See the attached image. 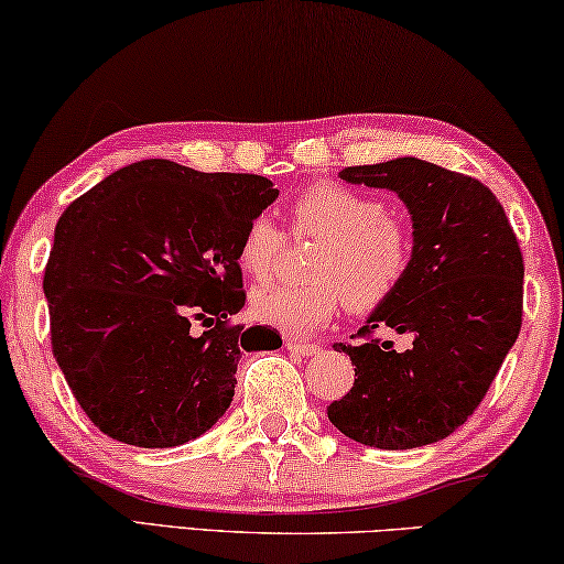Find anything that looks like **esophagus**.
<instances>
[{
  "mask_svg": "<svg viewBox=\"0 0 564 564\" xmlns=\"http://www.w3.org/2000/svg\"><path fill=\"white\" fill-rule=\"evenodd\" d=\"M285 346H289V351H293L296 356H316L318 354V346L316 344H308V341H296V338H289L285 341Z\"/></svg>",
  "mask_w": 564,
  "mask_h": 564,
  "instance_id": "obj_1",
  "label": "esophagus"
}]
</instances>
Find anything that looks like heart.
<instances>
[{
    "label": "heart",
    "mask_w": 564,
    "mask_h": 564,
    "mask_svg": "<svg viewBox=\"0 0 564 564\" xmlns=\"http://www.w3.org/2000/svg\"><path fill=\"white\" fill-rule=\"evenodd\" d=\"M291 228L299 238H321L308 265L314 281L261 285L250 296L253 316L283 334H314L344 303L351 311L379 308L404 283L414 256L409 223L377 195L341 183L306 187L291 205ZM283 248V230L256 216L238 243L240 271L256 281L271 279Z\"/></svg>",
    "instance_id": "1"
}]
</instances>
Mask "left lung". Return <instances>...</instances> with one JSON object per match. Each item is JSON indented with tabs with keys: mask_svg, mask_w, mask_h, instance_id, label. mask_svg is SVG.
<instances>
[{
	"mask_svg": "<svg viewBox=\"0 0 564 564\" xmlns=\"http://www.w3.org/2000/svg\"><path fill=\"white\" fill-rule=\"evenodd\" d=\"M341 181L387 187L404 200L414 256L404 283L371 311L351 356L354 387L328 419L348 440L414 449L475 414L522 326L524 261L505 208L487 185L419 158L341 170ZM377 327L411 333L399 355Z\"/></svg>",
	"mask_w": 564,
	"mask_h": 564,
	"instance_id": "1",
	"label": "left lung"
}]
</instances>
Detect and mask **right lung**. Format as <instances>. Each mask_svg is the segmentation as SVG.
<instances>
[{
  "label": "right lung",
  "instance_id": "obj_1",
  "mask_svg": "<svg viewBox=\"0 0 564 564\" xmlns=\"http://www.w3.org/2000/svg\"><path fill=\"white\" fill-rule=\"evenodd\" d=\"M275 198L263 175L140 160L62 213L42 283L52 354L102 434L191 442L226 414L243 351L281 348L275 328L230 324L246 303L238 243Z\"/></svg>",
  "mask_w": 564,
  "mask_h": 564
}]
</instances>
